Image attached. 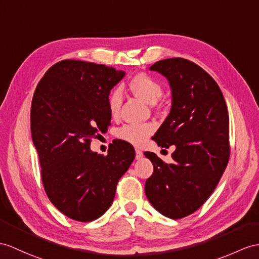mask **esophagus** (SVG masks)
<instances>
[{
  "mask_svg": "<svg viewBox=\"0 0 259 259\" xmlns=\"http://www.w3.org/2000/svg\"><path fill=\"white\" fill-rule=\"evenodd\" d=\"M136 151V159H141V158H143V151L142 150H140V149H136L135 150Z\"/></svg>",
  "mask_w": 259,
  "mask_h": 259,
  "instance_id": "34e87169",
  "label": "esophagus"
}]
</instances>
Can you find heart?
I'll use <instances>...</instances> for the list:
<instances>
[{
    "mask_svg": "<svg viewBox=\"0 0 259 259\" xmlns=\"http://www.w3.org/2000/svg\"><path fill=\"white\" fill-rule=\"evenodd\" d=\"M130 90L138 99L143 100L148 104H155L163 93V88L160 82L151 77L150 74L140 72L133 75L128 81ZM123 103V93L121 89L115 88L108 97V108L111 116L116 117L121 110ZM155 127L153 124H126L117 131V137L126 143L134 146H143L147 138L154 133Z\"/></svg>",
    "mask_w": 259,
    "mask_h": 259,
    "instance_id": "heart-1",
    "label": "heart"
}]
</instances>
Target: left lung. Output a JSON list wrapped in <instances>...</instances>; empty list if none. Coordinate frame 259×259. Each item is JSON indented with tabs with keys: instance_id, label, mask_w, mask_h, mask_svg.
<instances>
[{
	"instance_id": "obj_1",
	"label": "left lung",
	"mask_w": 259,
	"mask_h": 259,
	"mask_svg": "<svg viewBox=\"0 0 259 259\" xmlns=\"http://www.w3.org/2000/svg\"><path fill=\"white\" fill-rule=\"evenodd\" d=\"M150 70L168 79L172 105L153 137L161 147L175 145L174 163L145 153L154 172L145 193L162 215L182 219L209 199L230 159V119L222 91L211 75L184 58L157 61Z\"/></svg>"
}]
</instances>
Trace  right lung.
Wrapping results in <instances>:
<instances>
[{
  "label": "right lung",
  "mask_w": 259,
  "mask_h": 259,
  "mask_svg": "<svg viewBox=\"0 0 259 259\" xmlns=\"http://www.w3.org/2000/svg\"><path fill=\"white\" fill-rule=\"evenodd\" d=\"M124 75L113 67L66 59L48 69L31 101V140L47 197L79 222L108 211L135 158L134 147L121 140L106 156L90 149L92 138L111 124L108 97Z\"/></svg>",
  "instance_id": "obj_1"
}]
</instances>
